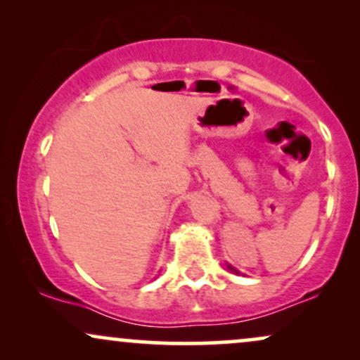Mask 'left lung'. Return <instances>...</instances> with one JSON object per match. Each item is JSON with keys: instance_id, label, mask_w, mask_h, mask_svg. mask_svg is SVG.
Returning <instances> with one entry per match:
<instances>
[{"instance_id": "1", "label": "left lung", "mask_w": 360, "mask_h": 360, "mask_svg": "<svg viewBox=\"0 0 360 360\" xmlns=\"http://www.w3.org/2000/svg\"><path fill=\"white\" fill-rule=\"evenodd\" d=\"M226 267H229V269H230V271H232V272H235V274H238V271H237V269H235V267H232V266H230V264H226Z\"/></svg>"}]
</instances>
